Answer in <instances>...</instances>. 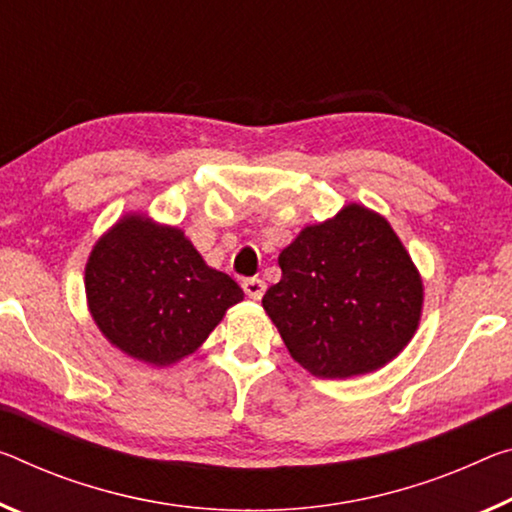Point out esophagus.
I'll return each instance as SVG.
<instances>
[{"label": "esophagus", "mask_w": 512, "mask_h": 512, "mask_svg": "<svg viewBox=\"0 0 512 512\" xmlns=\"http://www.w3.org/2000/svg\"><path fill=\"white\" fill-rule=\"evenodd\" d=\"M241 287H243V291H246L248 298L259 300L266 291V282L262 278H246V280H243Z\"/></svg>", "instance_id": "esophagus-1"}]
</instances>
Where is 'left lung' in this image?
<instances>
[{
	"mask_svg": "<svg viewBox=\"0 0 512 512\" xmlns=\"http://www.w3.org/2000/svg\"><path fill=\"white\" fill-rule=\"evenodd\" d=\"M262 298L291 358L319 378L376 371L415 335L421 278L383 216L348 205L310 225L278 257Z\"/></svg>",
	"mask_w": 512,
	"mask_h": 512,
	"instance_id": "8db88e82",
	"label": "left lung"
}]
</instances>
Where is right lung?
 <instances>
[{"instance_id":"obj_1","label":"right lung","mask_w":512,"mask_h":512,"mask_svg":"<svg viewBox=\"0 0 512 512\" xmlns=\"http://www.w3.org/2000/svg\"><path fill=\"white\" fill-rule=\"evenodd\" d=\"M86 298L111 344L166 367L196 351L243 291L209 269L182 230L127 216L95 243Z\"/></svg>"}]
</instances>
